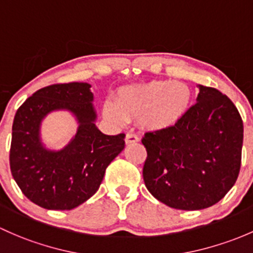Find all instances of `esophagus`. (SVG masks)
Masks as SVG:
<instances>
[{
  "mask_svg": "<svg viewBox=\"0 0 253 253\" xmlns=\"http://www.w3.org/2000/svg\"><path fill=\"white\" fill-rule=\"evenodd\" d=\"M125 140H126V144H133V143L139 142V137L134 133H127Z\"/></svg>",
  "mask_w": 253,
  "mask_h": 253,
  "instance_id": "34e87169",
  "label": "esophagus"
}]
</instances>
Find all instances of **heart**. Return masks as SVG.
<instances>
[{
    "mask_svg": "<svg viewBox=\"0 0 253 253\" xmlns=\"http://www.w3.org/2000/svg\"><path fill=\"white\" fill-rule=\"evenodd\" d=\"M191 91L180 81L155 80L122 87L114 100H105L103 114L115 124L139 120L140 126L151 131L173 126L187 113Z\"/></svg>",
    "mask_w": 253,
    "mask_h": 253,
    "instance_id": "heart-1",
    "label": "heart"
}]
</instances>
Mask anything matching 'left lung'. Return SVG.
<instances>
[{"mask_svg":"<svg viewBox=\"0 0 253 253\" xmlns=\"http://www.w3.org/2000/svg\"><path fill=\"white\" fill-rule=\"evenodd\" d=\"M198 103L173 126L147 132L143 178L154 198L177 210H203L222 200L238 179L244 125L225 94L199 86Z\"/></svg>","mask_w":253,"mask_h":253,"instance_id":"8db88e82","label":"left lung"}]
</instances>
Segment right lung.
I'll list each match as a JSON object with an SVG mask.
<instances>
[{
	"mask_svg": "<svg viewBox=\"0 0 253 253\" xmlns=\"http://www.w3.org/2000/svg\"><path fill=\"white\" fill-rule=\"evenodd\" d=\"M91 84H55L29 97L15 113L9 165L24 195L47 210H73L88 200L106 167L124 150L125 134L99 131ZM54 110H69L79 122L74 139L59 152L44 148L39 138L42 119Z\"/></svg>",
	"mask_w": 253,
	"mask_h": 253,
	"instance_id": "add662e5",
	"label": "right lung"
}]
</instances>
